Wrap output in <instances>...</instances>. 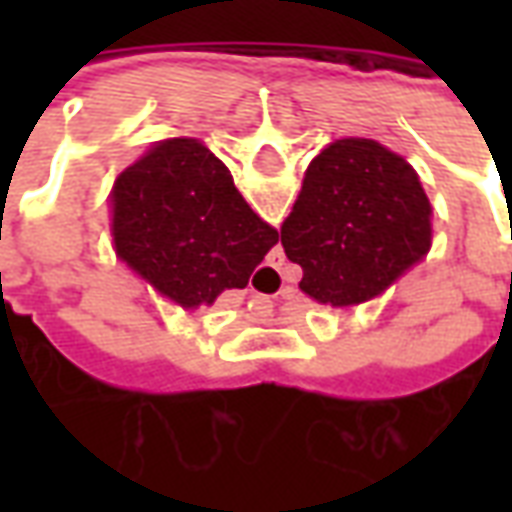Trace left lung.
<instances>
[{
    "instance_id": "obj_1",
    "label": "left lung",
    "mask_w": 512,
    "mask_h": 512,
    "mask_svg": "<svg viewBox=\"0 0 512 512\" xmlns=\"http://www.w3.org/2000/svg\"><path fill=\"white\" fill-rule=\"evenodd\" d=\"M430 200L406 158L376 139H334L312 158L282 246L318 304L351 307L384 293L428 255Z\"/></svg>"
}]
</instances>
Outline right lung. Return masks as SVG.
I'll use <instances>...</instances> for the list:
<instances>
[{"label":"right lung","instance_id":"obj_1","mask_svg":"<svg viewBox=\"0 0 512 512\" xmlns=\"http://www.w3.org/2000/svg\"><path fill=\"white\" fill-rule=\"evenodd\" d=\"M277 241L197 139L156 142L115 183L117 255L186 310L246 288Z\"/></svg>","mask_w":512,"mask_h":512}]
</instances>
